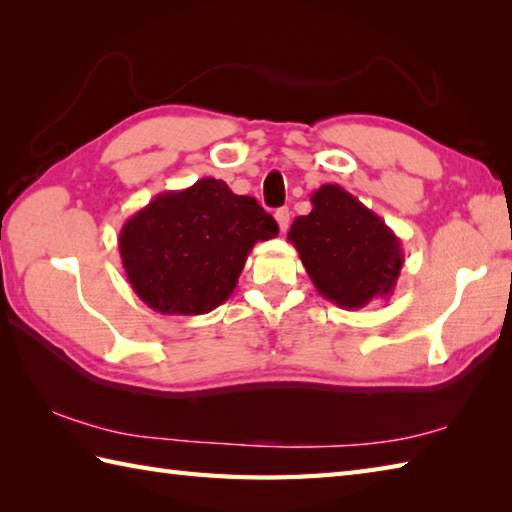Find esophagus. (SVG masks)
<instances>
[{
    "mask_svg": "<svg viewBox=\"0 0 512 512\" xmlns=\"http://www.w3.org/2000/svg\"><path fill=\"white\" fill-rule=\"evenodd\" d=\"M275 220H277V224H279V231L286 233V231H288V224H290V211H288V209L275 211Z\"/></svg>",
    "mask_w": 512,
    "mask_h": 512,
    "instance_id": "obj_1",
    "label": "esophagus"
}]
</instances>
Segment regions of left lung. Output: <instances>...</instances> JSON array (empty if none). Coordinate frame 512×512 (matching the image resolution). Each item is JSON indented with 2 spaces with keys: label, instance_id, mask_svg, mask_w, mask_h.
<instances>
[{
  "label": "left lung",
  "instance_id": "8db88e82",
  "mask_svg": "<svg viewBox=\"0 0 512 512\" xmlns=\"http://www.w3.org/2000/svg\"><path fill=\"white\" fill-rule=\"evenodd\" d=\"M310 202L288 239L319 295L345 310L394 295L405 264L396 233L339 184H323Z\"/></svg>",
  "mask_w": 512,
  "mask_h": 512
}]
</instances>
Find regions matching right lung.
<instances>
[{
  "label": "right lung",
  "instance_id": "1",
  "mask_svg": "<svg viewBox=\"0 0 512 512\" xmlns=\"http://www.w3.org/2000/svg\"><path fill=\"white\" fill-rule=\"evenodd\" d=\"M277 233L255 198L202 178L158 193L129 217L118 248L129 284L151 310L195 317L233 295L250 250Z\"/></svg>",
  "mask_w": 512,
  "mask_h": 512
}]
</instances>
